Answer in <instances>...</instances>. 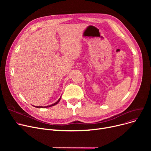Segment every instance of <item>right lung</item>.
Instances as JSON below:
<instances>
[{"mask_svg": "<svg viewBox=\"0 0 151 151\" xmlns=\"http://www.w3.org/2000/svg\"><path fill=\"white\" fill-rule=\"evenodd\" d=\"M60 98H61V97H60V99L55 102V103H54V104H52V105H48V106H35V107H36V108H48V107H51V106H54V105H56V104H58V103L59 102V101H60Z\"/></svg>", "mask_w": 151, "mask_h": 151, "instance_id": "right-lung-1", "label": "right lung"}]
</instances>
